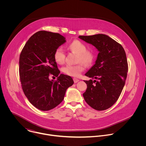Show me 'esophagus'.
<instances>
[{
    "mask_svg": "<svg viewBox=\"0 0 146 146\" xmlns=\"http://www.w3.org/2000/svg\"><path fill=\"white\" fill-rule=\"evenodd\" d=\"M73 81H74V83H76V82H77L78 81H79V80H78V79H77V78L74 77V78H73Z\"/></svg>",
    "mask_w": 146,
    "mask_h": 146,
    "instance_id": "34e87169",
    "label": "esophagus"
}]
</instances>
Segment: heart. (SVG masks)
<instances>
[{
    "label": "heart",
    "instance_id": "b5f03b06",
    "mask_svg": "<svg viewBox=\"0 0 146 146\" xmlns=\"http://www.w3.org/2000/svg\"><path fill=\"white\" fill-rule=\"evenodd\" d=\"M68 49L72 52L77 54V62L75 65H67L62 68V70L65 74L72 77H78L85 69V65H91L95 58L92 51L87 50L86 45L78 40H74L68 45ZM66 53L64 48L59 47L54 53V59L56 63L62 65L64 63Z\"/></svg>",
    "mask_w": 146,
    "mask_h": 146
}]
</instances>
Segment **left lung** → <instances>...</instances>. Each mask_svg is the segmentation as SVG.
I'll use <instances>...</instances> for the list:
<instances>
[{
	"label": "left lung",
	"mask_w": 146,
	"mask_h": 146,
	"mask_svg": "<svg viewBox=\"0 0 146 146\" xmlns=\"http://www.w3.org/2000/svg\"><path fill=\"white\" fill-rule=\"evenodd\" d=\"M78 37L94 46L99 52L95 64L85 74L95 80L84 81L87 88L82 95L94 109L106 110L118 100L125 82L128 70L125 51L119 43L106 35Z\"/></svg>",
	"instance_id": "obj_1"
}]
</instances>
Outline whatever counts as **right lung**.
<instances>
[{"instance_id": "right-lung-1", "label": "right lung", "mask_w": 146, "mask_h": 146, "mask_svg": "<svg viewBox=\"0 0 146 146\" xmlns=\"http://www.w3.org/2000/svg\"><path fill=\"white\" fill-rule=\"evenodd\" d=\"M65 38L57 33L40 31L28 40L20 54L19 73L24 93L37 109L48 111L63 101L68 88L74 81L67 75H59L54 59L56 48L65 43ZM51 74L58 77L50 80Z\"/></svg>"}]
</instances>
